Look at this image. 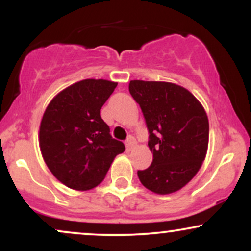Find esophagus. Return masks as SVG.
Instances as JSON below:
<instances>
[{
    "mask_svg": "<svg viewBox=\"0 0 251 251\" xmlns=\"http://www.w3.org/2000/svg\"><path fill=\"white\" fill-rule=\"evenodd\" d=\"M125 145H126V150H127V151H131L132 149L134 148V145H135V139L133 137H129L127 140H126V143H125Z\"/></svg>",
    "mask_w": 251,
    "mask_h": 251,
    "instance_id": "1",
    "label": "esophagus"
}]
</instances>
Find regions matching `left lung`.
<instances>
[{"label": "left lung", "mask_w": 251, "mask_h": 251, "mask_svg": "<svg viewBox=\"0 0 251 251\" xmlns=\"http://www.w3.org/2000/svg\"><path fill=\"white\" fill-rule=\"evenodd\" d=\"M150 132L152 164L138 171L140 183L157 195L174 194L200 171L209 145V119L191 92L172 82L131 80Z\"/></svg>", "instance_id": "8db88e82"}]
</instances>
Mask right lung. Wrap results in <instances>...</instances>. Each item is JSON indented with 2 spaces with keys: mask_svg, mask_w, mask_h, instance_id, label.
Masks as SVG:
<instances>
[{
  "mask_svg": "<svg viewBox=\"0 0 251 251\" xmlns=\"http://www.w3.org/2000/svg\"><path fill=\"white\" fill-rule=\"evenodd\" d=\"M117 85L103 79L81 80L59 92L46 107L40 123V150L50 171L67 188H96L114 158L125 151L100 116Z\"/></svg>",
  "mask_w": 251,
  "mask_h": 251,
  "instance_id": "obj_1",
  "label": "right lung"
}]
</instances>
